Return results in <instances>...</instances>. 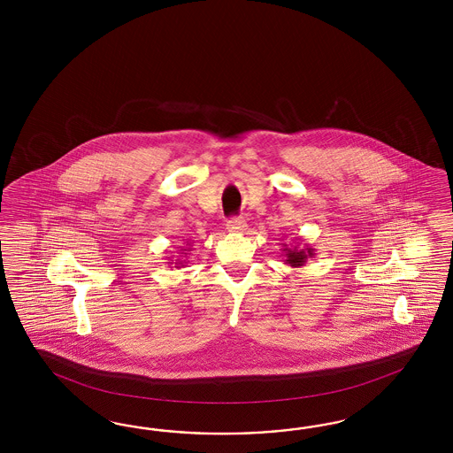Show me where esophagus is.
<instances>
[{
	"mask_svg": "<svg viewBox=\"0 0 453 453\" xmlns=\"http://www.w3.org/2000/svg\"><path fill=\"white\" fill-rule=\"evenodd\" d=\"M226 229H227L229 233L234 234L244 233L247 229L246 220L242 219V218H234V219L227 220Z\"/></svg>",
	"mask_w": 453,
	"mask_h": 453,
	"instance_id": "34e87169",
	"label": "esophagus"
}]
</instances>
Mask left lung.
Masks as SVG:
<instances>
[{
	"label": "left lung",
	"instance_id": "1",
	"mask_svg": "<svg viewBox=\"0 0 453 453\" xmlns=\"http://www.w3.org/2000/svg\"><path fill=\"white\" fill-rule=\"evenodd\" d=\"M296 241H299L296 246L288 247V244H282V252L286 256L284 264L290 267H302L307 259L316 256V249L309 244L301 246V237H296Z\"/></svg>",
	"mask_w": 453,
	"mask_h": 453
}]
</instances>
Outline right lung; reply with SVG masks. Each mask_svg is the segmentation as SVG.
I'll list each match as a JSON object with an SVG mask.
<instances>
[{
	"label": "right lung",
	"instance_id": "add662e5",
	"mask_svg": "<svg viewBox=\"0 0 453 453\" xmlns=\"http://www.w3.org/2000/svg\"><path fill=\"white\" fill-rule=\"evenodd\" d=\"M179 250H180V254H179V256H184V257H188V254H189V250H192V246L191 244H186V246L184 247H180V249H179ZM184 262L186 261H180V257H178V259H176V265H174V267H184ZM169 264H174V262H169Z\"/></svg>",
	"mask_w": 453,
	"mask_h": 453
}]
</instances>
